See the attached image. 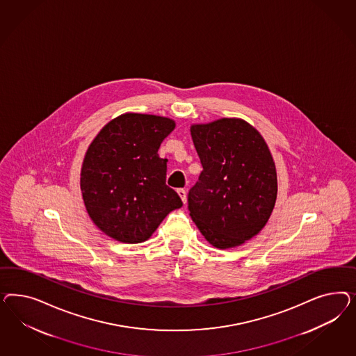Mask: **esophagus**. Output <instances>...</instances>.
Instances as JSON below:
<instances>
[{
    "instance_id": "1",
    "label": "esophagus",
    "mask_w": 356,
    "mask_h": 356,
    "mask_svg": "<svg viewBox=\"0 0 356 356\" xmlns=\"http://www.w3.org/2000/svg\"><path fill=\"white\" fill-rule=\"evenodd\" d=\"M177 193L180 195V198H181V201H183L184 204H186V200H188V197H186V191H185V189H179V191H177Z\"/></svg>"
}]
</instances>
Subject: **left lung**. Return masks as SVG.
<instances>
[{"label":"left lung","mask_w":356,"mask_h":356,"mask_svg":"<svg viewBox=\"0 0 356 356\" xmlns=\"http://www.w3.org/2000/svg\"><path fill=\"white\" fill-rule=\"evenodd\" d=\"M204 171L189 191V216L218 249L235 248L268 223L277 201L275 163L259 130L223 118L192 124Z\"/></svg>","instance_id":"1"}]
</instances>
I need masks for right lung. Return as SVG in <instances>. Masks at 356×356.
Masks as SVG:
<instances>
[{
	"instance_id": "add662e5",
	"label": "right lung",
	"mask_w": 356,
	"mask_h": 356,
	"mask_svg": "<svg viewBox=\"0 0 356 356\" xmlns=\"http://www.w3.org/2000/svg\"><path fill=\"white\" fill-rule=\"evenodd\" d=\"M175 127L170 118L127 112L111 120L90 143L79 185L88 216L107 236L143 243L183 206L165 185L167 161L158 154Z\"/></svg>"
}]
</instances>
